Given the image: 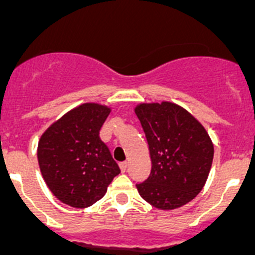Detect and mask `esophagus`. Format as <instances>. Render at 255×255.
Listing matches in <instances>:
<instances>
[{"instance_id":"obj_1","label":"esophagus","mask_w":255,"mask_h":255,"mask_svg":"<svg viewBox=\"0 0 255 255\" xmlns=\"http://www.w3.org/2000/svg\"><path fill=\"white\" fill-rule=\"evenodd\" d=\"M119 167H121V170H122V173H125L126 170H127V167H128V164L127 162H121V164H119Z\"/></svg>"}]
</instances>
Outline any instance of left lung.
Here are the masks:
<instances>
[{"label":"left lung","mask_w":255,"mask_h":255,"mask_svg":"<svg viewBox=\"0 0 255 255\" xmlns=\"http://www.w3.org/2000/svg\"><path fill=\"white\" fill-rule=\"evenodd\" d=\"M151 156V173L136 184L144 201L174 210L199 193L213 160V144L203 126L179 105L139 104L134 109Z\"/></svg>","instance_id":"8db88e82"}]
</instances>
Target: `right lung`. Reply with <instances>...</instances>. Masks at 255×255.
<instances>
[{
    "label": "right lung",
    "instance_id": "obj_1",
    "mask_svg": "<svg viewBox=\"0 0 255 255\" xmlns=\"http://www.w3.org/2000/svg\"><path fill=\"white\" fill-rule=\"evenodd\" d=\"M109 113L104 105L82 104L53 123L39 139L43 178L50 192L71 207L94 205L121 173L99 136Z\"/></svg>",
    "mask_w": 255,
    "mask_h": 255
}]
</instances>
